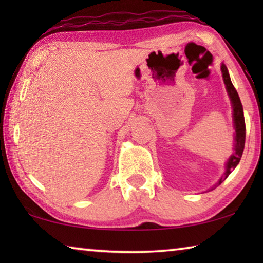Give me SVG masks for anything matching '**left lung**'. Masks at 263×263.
I'll return each mask as SVG.
<instances>
[{"label": "left lung", "mask_w": 263, "mask_h": 263, "mask_svg": "<svg viewBox=\"0 0 263 263\" xmlns=\"http://www.w3.org/2000/svg\"><path fill=\"white\" fill-rule=\"evenodd\" d=\"M221 73H222V80H224L226 90H228L229 97L231 100V104H232V117H233V126H234V148H233V154L229 158L228 162L225 164V172L222 176L219 179V181L212 186L210 190H213L216 186L222 183L228 176L231 174V172L238 166V163L240 162V159L242 157V152H243V147H245V139H246V126H245V117H243V109H242V104L241 101L239 99V95L235 88L233 87L232 81H231L230 74L228 67L224 64H221Z\"/></svg>", "instance_id": "left-lung-1"}]
</instances>
